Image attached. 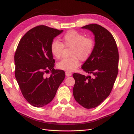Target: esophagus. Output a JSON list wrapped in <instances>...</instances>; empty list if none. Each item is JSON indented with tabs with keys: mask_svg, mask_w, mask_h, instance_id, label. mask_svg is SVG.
Instances as JSON below:
<instances>
[{
	"mask_svg": "<svg viewBox=\"0 0 134 134\" xmlns=\"http://www.w3.org/2000/svg\"><path fill=\"white\" fill-rule=\"evenodd\" d=\"M65 75H66L67 77H70L72 75V73L70 71H66L65 72Z\"/></svg>",
	"mask_w": 134,
	"mask_h": 134,
	"instance_id": "1",
	"label": "esophagus"
}]
</instances>
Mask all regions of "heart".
<instances>
[{
  "mask_svg": "<svg viewBox=\"0 0 134 134\" xmlns=\"http://www.w3.org/2000/svg\"><path fill=\"white\" fill-rule=\"evenodd\" d=\"M62 42L54 40L51 42L50 49L54 57L59 59L62 57L64 46L72 47L70 54L72 57L63 59L59 62L57 66L58 69L67 71H71L80 65L79 58L82 62L87 60L91 55L94 49V42L92 38H86L85 35L76 31H68L63 36Z\"/></svg>",
  "mask_w": 134,
  "mask_h": 134,
  "instance_id": "1",
  "label": "heart"
}]
</instances>
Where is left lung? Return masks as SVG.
Returning a JSON list of instances; mask_svg holds the SVG:
<instances>
[{
    "mask_svg": "<svg viewBox=\"0 0 134 134\" xmlns=\"http://www.w3.org/2000/svg\"><path fill=\"white\" fill-rule=\"evenodd\" d=\"M92 31L94 35V46L91 55L81 69L90 76L74 73L72 93L74 99L83 107H97L110 94L118 73V49L112 35L97 24L81 27Z\"/></svg>",
    "mask_w": 134,
    "mask_h": 134,
    "instance_id": "left-lung-1",
    "label": "left lung"
}]
</instances>
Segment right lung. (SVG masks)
<instances>
[{"instance_id":"right-lung-1","label":"right lung","mask_w":134,"mask_h":134,"mask_svg":"<svg viewBox=\"0 0 134 134\" xmlns=\"http://www.w3.org/2000/svg\"><path fill=\"white\" fill-rule=\"evenodd\" d=\"M63 30L40 25L21 38L15 54V75L24 98L35 107H43L55 97L65 72L54 69L55 60L50 49L54 38ZM49 71L51 76L45 72Z\"/></svg>"}]
</instances>
